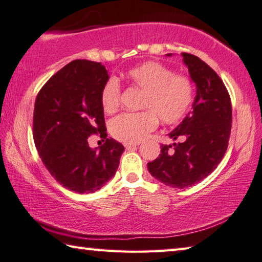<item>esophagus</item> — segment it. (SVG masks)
<instances>
[{
	"instance_id": "1",
	"label": "esophagus",
	"mask_w": 262,
	"mask_h": 262,
	"mask_svg": "<svg viewBox=\"0 0 262 262\" xmlns=\"http://www.w3.org/2000/svg\"><path fill=\"white\" fill-rule=\"evenodd\" d=\"M139 143H125V148L126 149H134L136 148Z\"/></svg>"
}]
</instances>
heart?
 I'll return each mask as SVG.
<instances>
[{
  "mask_svg": "<svg viewBox=\"0 0 262 262\" xmlns=\"http://www.w3.org/2000/svg\"><path fill=\"white\" fill-rule=\"evenodd\" d=\"M126 77L133 86L143 91L139 113H123L110 123V132L115 140L125 143H139L158 125L183 120L194 99L192 79L177 75L158 62L148 61L130 68ZM100 101L105 112L113 113L121 101V85L118 79L108 78L100 91Z\"/></svg>",
  "mask_w": 262,
  "mask_h": 262,
  "instance_id": "1",
  "label": "heart"
}]
</instances>
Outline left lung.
I'll use <instances>...</instances> for the list:
<instances>
[{"instance_id":"left-lung-1","label":"left lung","mask_w":262,"mask_h":262,"mask_svg":"<svg viewBox=\"0 0 262 262\" xmlns=\"http://www.w3.org/2000/svg\"><path fill=\"white\" fill-rule=\"evenodd\" d=\"M181 55L196 84L193 110L168 134L181 141L162 144L158 158L148 163L152 177L174 188L198 184L215 170L227 152L232 123L231 99L221 77L200 57Z\"/></svg>"}]
</instances>
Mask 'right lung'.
I'll return each instance as SVG.
<instances>
[{
    "label": "right lung",
    "mask_w": 262,
    "mask_h": 262,
    "mask_svg": "<svg viewBox=\"0 0 262 262\" xmlns=\"http://www.w3.org/2000/svg\"><path fill=\"white\" fill-rule=\"evenodd\" d=\"M108 79L100 62L72 61L48 79L37 96L33 140L43 165L64 188L94 193L118 170L123 145L106 139L100 91ZM99 134L105 143L88 147L87 137Z\"/></svg>",
    "instance_id": "obj_1"
}]
</instances>
